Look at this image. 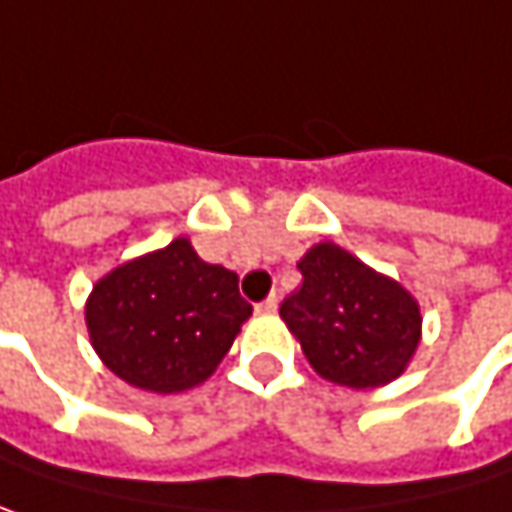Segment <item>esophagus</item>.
<instances>
[{
	"label": "esophagus",
	"mask_w": 512,
	"mask_h": 512,
	"mask_svg": "<svg viewBox=\"0 0 512 512\" xmlns=\"http://www.w3.org/2000/svg\"><path fill=\"white\" fill-rule=\"evenodd\" d=\"M260 310H266V313L278 310V296H275V293H272V296H266V299L260 302Z\"/></svg>",
	"instance_id": "obj_1"
}]
</instances>
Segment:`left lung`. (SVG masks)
Here are the masks:
<instances>
[{
  "instance_id": "8db88e82",
  "label": "left lung",
  "mask_w": 512,
  "mask_h": 512,
  "mask_svg": "<svg viewBox=\"0 0 512 512\" xmlns=\"http://www.w3.org/2000/svg\"><path fill=\"white\" fill-rule=\"evenodd\" d=\"M302 287L281 302V319L310 366L351 390L390 384L419 346L416 299L334 243L299 260Z\"/></svg>"
}]
</instances>
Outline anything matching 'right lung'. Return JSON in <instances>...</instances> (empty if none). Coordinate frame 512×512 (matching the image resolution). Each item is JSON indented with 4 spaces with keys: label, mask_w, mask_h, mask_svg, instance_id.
<instances>
[{
    "label": "right lung",
    "mask_w": 512,
    "mask_h": 512,
    "mask_svg": "<svg viewBox=\"0 0 512 512\" xmlns=\"http://www.w3.org/2000/svg\"><path fill=\"white\" fill-rule=\"evenodd\" d=\"M237 272L205 263L181 237L105 275L87 299L96 354L125 384L181 393L210 378L252 304Z\"/></svg>",
    "instance_id": "right-lung-1"
}]
</instances>
